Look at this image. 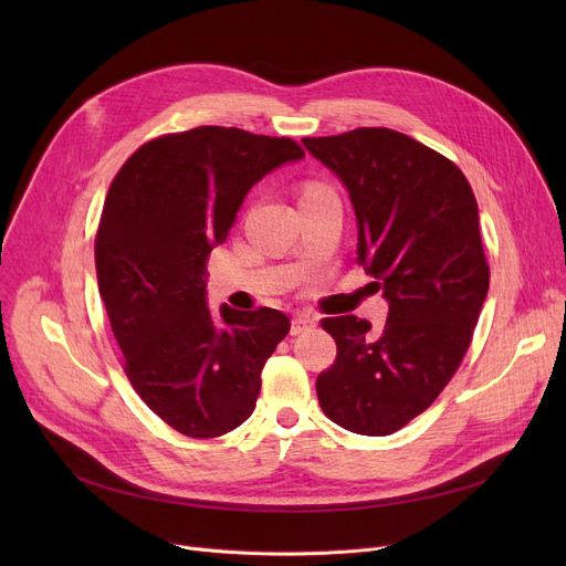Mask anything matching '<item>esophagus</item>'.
Instances as JSON below:
<instances>
[{
	"instance_id": "obj_1",
	"label": "esophagus",
	"mask_w": 566,
	"mask_h": 566,
	"mask_svg": "<svg viewBox=\"0 0 566 566\" xmlns=\"http://www.w3.org/2000/svg\"><path fill=\"white\" fill-rule=\"evenodd\" d=\"M316 325V318L314 316H310V314H305V312H298L293 316V321H291V335H301V333H307V331H312Z\"/></svg>"
}]
</instances>
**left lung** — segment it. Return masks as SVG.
<instances>
[{
    "instance_id": "1",
    "label": "left lung",
    "mask_w": 566,
    "mask_h": 566,
    "mask_svg": "<svg viewBox=\"0 0 566 566\" xmlns=\"http://www.w3.org/2000/svg\"><path fill=\"white\" fill-rule=\"evenodd\" d=\"M303 144L344 184L358 263L388 301L380 333L353 314L321 321L337 360L316 378L318 403L353 433L390 436L436 401L470 346L489 293L478 199L454 163L390 128Z\"/></svg>"
}]
</instances>
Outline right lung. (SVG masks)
Wrapping results in <instances>:
<instances>
[{
  "label": "right lung",
  "instance_id": "add662e5",
  "mask_svg": "<svg viewBox=\"0 0 566 566\" xmlns=\"http://www.w3.org/2000/svg\"><path fill=\"white\" fill-rule=\"evenodd\" d=\"M293 139L201 126L146 142L109 186L96 235L98 291L135 392L171 429L216 438L256 406L286 314L208 310L206 261Z\"/></svg>",
  "mask_w": 566,
  "mask_h": 566
}]
</instances>
